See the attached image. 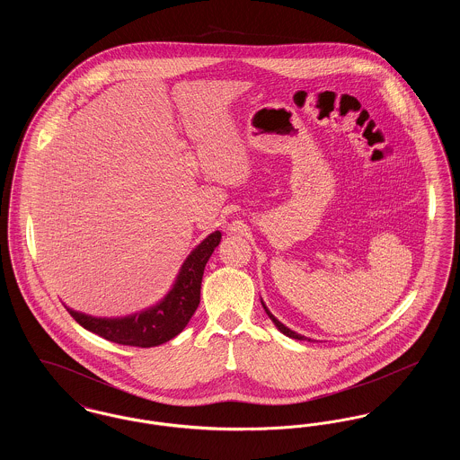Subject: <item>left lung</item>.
Returning <instances> with one entry per match:
<instances>
[{"instance_id":"1","label":"left lung","mask_w":460,"mask_h":460,"mask_svg":"<svg viewBox=\"0 0 460 460\" xmlns=\"http://www.w3.org/2000/svg\"><path fill=\"white\" fill-rule=\"evenodd\" d=\"M261 302H262L263 310H265V314H267V315H269V319H270V321H272V323H274V326H276V328L279 329V331H281V332H283V334H286V336H288V338H291V340H298V341H312V340H310V338H306V336H302V334H298V332H295V331H293V329H289V328H288V326H285V324H283V323H281V321H278V319H276V317H274V315H272V314H270V310H269V308H267V305H265V304H263L262 298H261Z\"/></svg>"}]
</instances>
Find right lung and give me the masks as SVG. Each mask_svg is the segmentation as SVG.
Wrapping results in <instances>:
<instances>
[{"mask_svg":"<svg viewBox=\"0 0 460 460\" xmlns=\"http://www.w3.org/2000/svg\"><path fill=\"white\" fill-rule=\"evenodd\" d=\"M220 240L222 233L214 231L197 244L181 265L171 289L152 306L124 317H96L66 308L83 328L109 341L139 349L158 347L175 338L197 312L203 270Z\"/></svg>","mask_w":460,"mask_h":460,"instance_id":"obj_1","label":"right lung"}]
</instances>
